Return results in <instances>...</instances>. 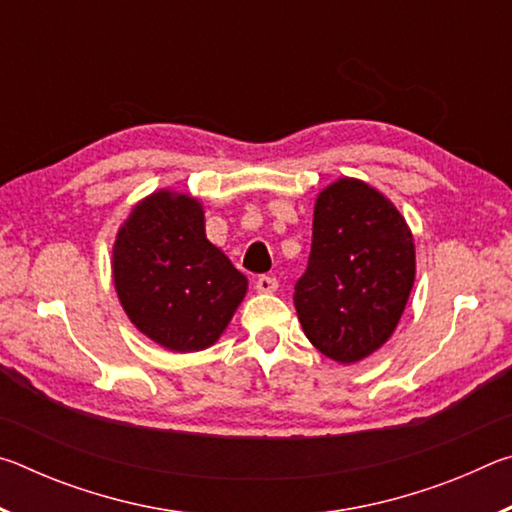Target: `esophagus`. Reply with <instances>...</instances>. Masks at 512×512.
Segmentation results:
<instances>
[{
	"label": "esophagus",
	"instance_id": "obj_1",
	"mask_svg": "<svg viewBox=\"0 0 512 512\" xmlns=\"http://www.w3.org/2000/svg\"><path fill=\"white\" fill-rule=\"evenodd\" d=\"M255 287L259 293H275L277 291V280L273 275H259Z\"/></svg>",
	"mask_w": 512,
	"mask_h": 512
}]
</instances>
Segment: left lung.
Returning a JSON list of instances; mask_svg holds the SVG:
<instances>
[{
	"mask_svg": "<svg viewBox=\"0 0 512 512\" xmlns=\"http://www.w3.org/2000/svg\"><path fill=\"white\" fill-rule=\"evenodd\" d=\"M415 282L409 223L359 178L320 189L307 273L293 293L305 336L343 366L363 361L391 339Z\"/></svg>",
	"mask_w": 512,
	"mask_h": 512,
	"instance_id": "8db88e82",
	"label": "left lung"
}]
</instances>
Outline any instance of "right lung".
<instances>
[{
	"mask_svg": "<svg viewBox=\"0 0 512 512\" xmlns=\"http://www.w3.org/2000/svg\"><path fill=\"white\" fill-rule=\"evenodd\" d=\"M110 266L128 320L180 354L219 341L248 293L246 275L207 239L203 203L173 189L133 205L117 230Z\"/></svg>",
	"mask_w": 512,
	"mask_h": 512,
	"instance_id": "1",
	"label": "right lung"
}]
</instances>
